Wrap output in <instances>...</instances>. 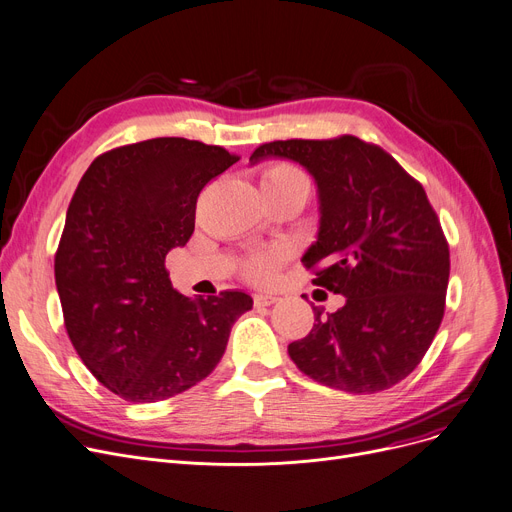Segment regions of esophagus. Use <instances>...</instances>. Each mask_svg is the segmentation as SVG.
<instances>
[{
    "label": "esophagus",
    "instance_id": "esophagus-1",
    "mask_svg": "<svg viewBox=\"0 0 512 512\" xmlns=\"http://www.w3.org/2000/svg\"><path fill=\"white\" fill-rule=\"evenodd\" d=\"M277 296H273V294H256L254 296V306L256 308H266V306H273V304H277Z\"/></svg>",
    "mask_w": 512,
    "mask_h": 512
}]
</instances>
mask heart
I'll use <instances>...</instances> for the list:
<instances>
[{
    "mask_svg": "<svg viewBox=\"0 0 512 512\" xmlns=\"http://www.w3.org/2000/svg\"><path fill=\"white\" fill-rule=\"evenodd\" d=\"M296 183H306V177L302 175V170H298L296 166H291L287 162L269 164L262 170V177H260V187H287ZM283 258H285L283 248L256 252L246 260V264H243V273L256 283H264L275 275L277 266L281 264Z\"/></svg>",
    "mask_w": 512,
    "mask_h": 512,
    "instance_id": "1",
    "label": "heart"
}]
</instances>
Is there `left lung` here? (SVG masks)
<instances>
[{"label":"left lung","instance_id":"8db88e82","mask_svg":"<svg viewBox=\"0 0 512 512\" xmlns=\"http://www.w3.org/2000/svg\"><path fill=\"white\" fill-rule=\"evenodd\" d=\"M304 166L319 193V233L302 256L316 285L342 294L337 312L314 310L312 331L287 352L310 379L375 394L408 377L444 319L450 252L421 183L358 137L271 141L252 166Z\"/></svg>","mask_w":512,"mask_h":512}]
</instances>
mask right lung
I'll return each instance as SVG.
<instances>
[{
    "label": "right lung",
    "mask_w": 512,
    "mask_h": 512,
    "mask_svg": "<svg viewBox=\"0 0 512 512\" xmlns=\"http://www.w3.org/2000/svg\"><path fill=\"white\" fill-rule=\"evenodd\" d=\"M239 158L183 137L139 141L97 156L70 200L56 287L72 346L93 377L135 404L173 398L223 358L252 298L227 289L187 298L166 254L196 227L204 185Z\"/></svg>",
    "instance_id": "obj_1"
}]
</instances>
